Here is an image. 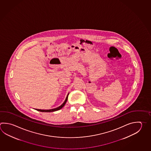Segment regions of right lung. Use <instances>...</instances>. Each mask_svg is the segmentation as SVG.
Segmentation results:
<instances>
[{"label":"right lung","instance_id":"add662e5","mask_svg":"<svg viewBox=\"0 0 151 151\" xmlns=\"http://www.w3.org/2000/svg\"><path fill=\"white\" fill-rule=\"evenodd\" d=\"M68 95L69 93L68 94V95H67V97H66L65 101H64V103H63V104H62L59 107H57V108H54V109H48V110H43V109H37L36 110H37V111H42V112H52V111H58V110H59L60 109H61V108H63V106H65V103H66L67 101V99H68Z\"/></svg>","mask_w":151,"mask_h":151}]
</instances>
